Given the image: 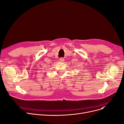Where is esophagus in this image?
I'll list each match as a JSON object with an SVG mask.
<instances>
[{
    "instance_id": "esophagus-1",
    "label": "esophagus",
    "mask_w": 124,
    "mask_h": 124,
    "mask_svg": "<svg viewBox=\"0 0 124 124\" xmlns=\"http://www.w3.org/2000/svg\"><path fill=\"white\" fill-rule=\"evenodd\" d=\"M60 61H61V62H64V58H61L60 59Z\"/></svg>"
}]
</instances>
